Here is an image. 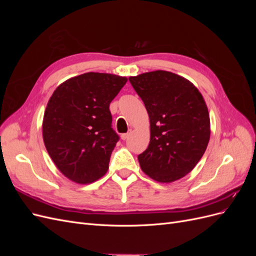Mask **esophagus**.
I'll list each match as a JSON object with an SVG mask.
<instances>
[{
  "label": "esophagus",
  "instance_id": "1",
  "mask_svg": "<svg viewBox=\"0 0 256 256\" xmlns=\"http://www.w3.org/2000/svg\"><path fill=\"white\" fill-rule=\"evenodd\" d=\"M130 134H131V130L129 131V132H127V134H122V136H120V138H122V140H127V138H129V136H130Z\"/></svg>",
  "mask_w": 256,
  "mask_h": 256
}]
</instances>
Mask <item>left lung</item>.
I'll list each match as a JSON object with an SVG mask.
<instances>
[{"instance_id": "8db88e82", "label": "left lung", "mask_w": 256, "mask_h": 256, "mask_svg": "<svg viewBox=\"0 0 256 256\" xmlns=\"http://www.w3.org/2000/svg\"><path fill=\"white\" fill-rule=\"evenodd\" d=\"M150 116V141L138 156L154 180L172 182L190 173L203 157L210 138L205 100L189 80L156 70L130 76Z\"/></svg>"}]
</instances>
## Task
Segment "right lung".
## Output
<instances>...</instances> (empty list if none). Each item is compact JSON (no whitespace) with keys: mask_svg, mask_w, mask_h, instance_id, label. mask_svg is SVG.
<instances>
[{"mask_svg":"<svg viewBox=\"0 0 256 256\" xmlns=\"http://www.w3.org/2000/svg\"><path fill=\"white\" fill-rule=\"evenodd\" d=\"M127 80L86 72L53 92L44 115V143L54 164L70 180L90 184L106 173L120 140L109 106Z\"/></svg>","mask_w":256,"mask_h":256,"instance_id":"right-lung-1","label":"right lung"}]
</instances>
